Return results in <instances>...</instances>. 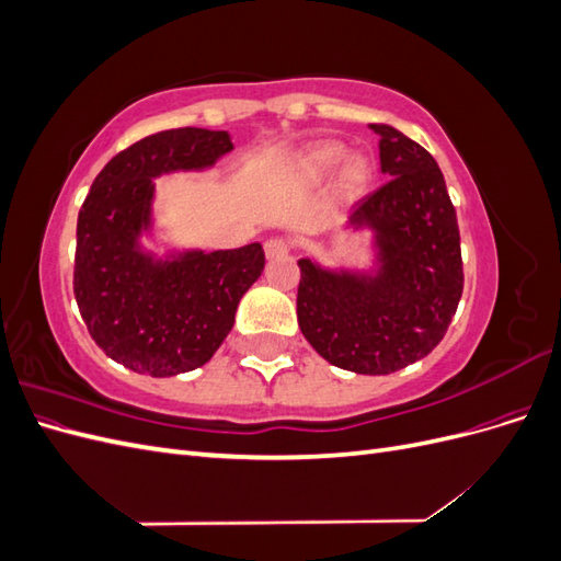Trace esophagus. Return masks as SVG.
Here are the masks:
<instances>
[{
    "label": "esophagus",
    "instance_id": "obj_1",
    "mask_svg": "<svg viewBox=\"0 0 561 561\" xmlns=\"http://www.w3.org/2000/svg\"><path fill=\"white\" fill-rule=\"evenodd\" d=\"M290 250H293V243L287 241V239H268V241L264 243V252H266L268 260L285 257V254L290 252Z\"/></svg>",
    "mask_w": 561,
    "mask_h": 561
}]
</instances>
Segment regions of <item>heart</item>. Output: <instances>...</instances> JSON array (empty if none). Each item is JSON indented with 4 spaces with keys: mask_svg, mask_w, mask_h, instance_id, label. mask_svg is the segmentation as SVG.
<instances>
[{
    "mask_svg": "<svg viewBox=\"0 0 561 561\" xmlns=\"http://www.w3.org/2000/svg\"><path fill=\"white\" fill-rule=\"evenodd\" d=\"M344 157V147L336 142H320L316 147H311L307 154H304V168L307 173L313 178H320L330 173L332 168L342 161ZM371 180V163L367 157L355 154L351 159L344 161L342 173H339V192L344 196L353 198L365 192V186Z\"/></svg>",
    "mask_w": 561,
    "mask_h": 561,
    "instance_id": "heart-1",
    "label": "heart"
}]
</instances>
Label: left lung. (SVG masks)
I'll return each instance as SVG.
<instances>
[{
  "mask_svg": "<svg viewBox=\"0 0 561 561\" xmlns=\"http://www.w3.org/2000/svg\"><path fill=\"white\" fill-rule=\"evenodd\" d=\"M379 133L390 178L355 203L351 225L377 231V276L332 274L299 260L297 320L307 342L334 367L390 375L443 342L463 293L461 236L443 171L400 130Z\"/></svg>",
  "mask_w": 561,
  "mask_h": 561,
  "instance_id": "1",
  "label": "left lung"
}]
</instances>
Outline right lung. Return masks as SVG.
Listing matches in <instances>:
<instances>
[{
    "instance_id": "add662e5",
    "label": "right lung",
    "mask_w": 561,
    "mask_h": 561,
    "mask_svg": "<svg viewBox=\"0 0 561 561\" xmlns=\"http://www.w3.org/2000/svg\"><path fill=\"white\" fill-rule=\"evenodd\" d=\"M231 149L227 130H161L118 151L93 180L77 219L75 297L93 342L118 365L149 377L206 365L260 278V243L173 262H154L138 248L154 198L151 178L208 168Z\"/></svg>"
}]
</instances>
